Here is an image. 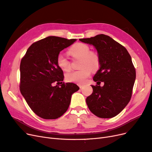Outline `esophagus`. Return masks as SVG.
Wrapping results in <instances>:
<instances>
[{"mask_svg":"<svg viewBox=\"0 0 152 152\" xmlns=\"http://www.w3.org/2000/svg\"><path fill=\"white\" fill-rule=\"evenodd\" d=\"M78 86H79V87H80V89H81V88H82V87L84 86V85H83V84H78Z\"/></svg>","mask_w":152,"mask_h":152,"instance_id":"obj_1","label":"esophagus"}]
</instances>
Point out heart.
<instances>
[{"instance_id":"1","label":"heart","mask_w":152,"mask_h":152,"mask_svg":"<svg viewBox=\"0 0 152 152\" xmlns=\"http://www.w3.org/2000/svg\"><path fill=\"white\" fill-rule=\"evenodd\" d=\"M68 53L74 58H80V68L77 71H72L66 74V80L77 84H83L89 77L92 70H96L99 66L98 54L90 51V48L84 43L75 44L69 49ZM57 65L63 71L70 70V63L63 54H59L57 57Z\"/></svg>"}]
</instances>
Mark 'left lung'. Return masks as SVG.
<instances>
[{
    "instance_id": "left-lung-1",
    "label": "left lung",
    "mask_w": 152,
    "mask_h": 152,
    "mask_svg": "<svg viewBox=\"0 0 152 152\" xmlns=\"http://www.w3.org/2000/svg\"><path fill=\"white\" fill-rule=\"evenodd\" d=\"M93 45L99 58V69L93 77L96 86L86 98L90 111L99 118H112L121 113L129 102L136 79L131 57L123 45L110 37L99 34L80 39ZM103 81L104 85L99 86Z\"/></svg>"
}]
</instances>
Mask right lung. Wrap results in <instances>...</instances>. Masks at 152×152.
Segmentation results:
<instances>
[{"label":"right lung","instance_id":"right-lung-1","mask_svg":"<svg viewBox=\"0 0 152 152\" xmlns=\"http://www.w3.org/2000/svg\"><path fill=\"white\" fill-rule=\"evenodd\" d=\"M76 40L48 37L32 44L21 59V93L32 111L41 118L60 117L68 110L72 95L79 89L70 82L53 86L64 79L63 70L57 65L58 56Z\"/></svg>","mask_w":152,"mask_h":152}]
</instances>
